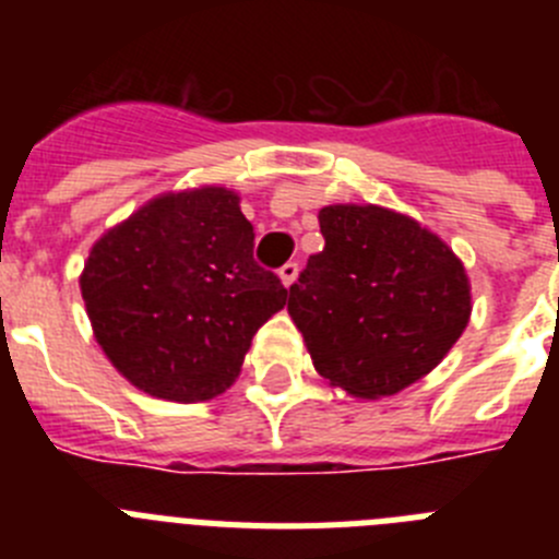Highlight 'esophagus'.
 Returning <instances> with one entry per match:
<instances>
[{
  "instance_id": "1",
  "label": "esophagus",
  "mask_w": 559,
  "mask_h": 559,
  "mask_svg": "<svg viewBox=\"0 0 559 559\" xmlns=\"http://www.w3.org/2000/svg\"><path fill=\"white\" fill-rule=\"evenodd\" d=\"M296 274H299V265L296 263H285L283 269H280V280H283L285 288H290V285L296 283Z\"/></svg>"
}]
</instances>
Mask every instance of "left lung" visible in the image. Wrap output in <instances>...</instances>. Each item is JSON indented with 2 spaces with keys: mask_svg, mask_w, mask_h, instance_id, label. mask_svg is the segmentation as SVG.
Returning <instances> with one entry per match:
<instances>
[{
  "mask_svg": "<svg viewBox=\"0 0 559 559\" xmlns=\"http://www.w3.org/2000/svg\"><path fill=\"white\" fill-rule=\"evenodd\" d=\"M324 249L290 285L288 313L330 386L360 400L426 378L471 322V280L451 246L378 204L319 210Z\"/></svg>",
  "mask_w": 559,
  "mask_h": 559,
  "instance_id": "obj_1",
  "label": "left lung"
}]
</instances>
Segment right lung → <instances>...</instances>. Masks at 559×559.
<instances>
[{
	"instance_id": "obj_1",
	"label": "right lung",
	"mask_w": 559,
	"mask_h": 559,
	"mask_svg": "<svg viewBox=\"0 0 559 559\" xmlns=\"http://www.w3.org/2000/svg\"><path fill=\"white\" fill-rule=\"evenodd\" d=\"M254 226L229 187L162 192L88 249L81 294L111 367L173 403L224 394L251 338L288 299L251 257Z\"/></svg>"
}]
</instances>
